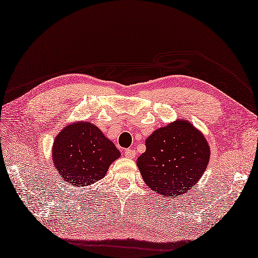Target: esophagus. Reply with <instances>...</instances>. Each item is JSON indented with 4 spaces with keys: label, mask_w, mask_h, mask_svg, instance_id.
Masks as SVG:
<instances>
[{
    "label": "esophagus",
    "mask_w": 258,
    "mask_h": 258,
    "mask_svg": "<svg viewBox=\"0 0 258 258\" xmlns=\"http://www.w3.org/2000/svg\"><path fill=\"white\" fill-rule=\"evenodd\" d=\"M136 155V153L133 149H126L125 150V156L127 158H134Z\"/></svg>",
    "instance_id": "esophagus-1"
}]
</instances>
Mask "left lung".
<instances>
[{
  "label": "left lung",
  "instance_id": "obj_1",
  "mask_svg": "<svg viewBox=\"0 0 258 258\" xmlns=\"http://www.w3.org/2000/svg\"><path fill=\"white\" fill-rule=\"evenodd\" d=\"M138 166L150 188L166 197H178L206 169L210 147L201 132L185 120L156 130L145 142Z\"/></svg>",
  "mask_w": 258,
  "mask_h": 258
}]
</instances>
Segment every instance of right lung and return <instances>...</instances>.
I'll list each match as a JSON object with an SVG mask.
<instances>
[{"label":"right lung","mask_w":258,"mask_h":258,"mask_svg":"<svg viewBox=\"0 0 258 258\" xmlns=\"http://www.w3.org/2000/svg\"><path fill=\"white\" fill-rule=\"evenodd\" d=\"M53 162L62 178L75 186L94 184L105 176L119 151L95 125H68L53 144Z\"/></svg>","instance_id":"1"}]
</instances>
